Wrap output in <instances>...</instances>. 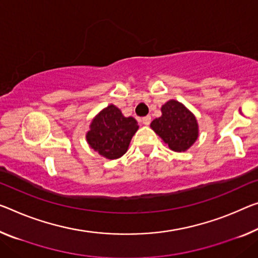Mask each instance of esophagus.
<instances>
[{
	"mask_svg": "<svg viewBox=\"0 0 258 258\" xmlns=\"http://www.w3.org/2000/svg\"><path fill=\"white\" fill-rule=\"evenodd\" d=\"M142 122H143V124H145V125H149L150 123H151V116L148 115V116L143 117V118H142Z\"/></svg>",
	"mask_w": 258,
	"mask_h": 258,
	"instance_id": "1",
	"label": "esophagus"
}]
</instances>
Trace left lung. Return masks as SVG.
Masks as SVG:
<instances>
[{
    "label": "left lung",
    "mask_w": 258,
    "mask_h": 258,
    "mask_svg": "<svg viewBox=\"0 0 258 258\" xmlns=\"http://www.w3.org/2000/svg\"><path fill=\"white\" fill-rule=\"evenodd\" d=\"M162 115L152 121L154 133L168 144L173 151L188 150L198 137V125L195 116L181 102L169 100L161 107Z\"/></svg>",
    "instance_id": "1"
}]
</instances>
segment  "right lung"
Returning a JSON list of instances; mask_svg holds the SVG:
<instances>
[{
	"instance_id": "right-lung-1",
	"label": "right lung",
	"mask_w": 258,
	"mask_h": 258,
	"mask_svg": "<svg viewBox=\"0 0 258 258\" xmlns=\"http://www.w3.org/2000/svg\"><path fill=\"white\" fill-rule=\"evenodd\" d=\"M137 129L134 117L123 116L117 107L109 105L93 118L86 140L99 154L107 159H117L126 152Z\"/></svg>"
}]
</instances>
